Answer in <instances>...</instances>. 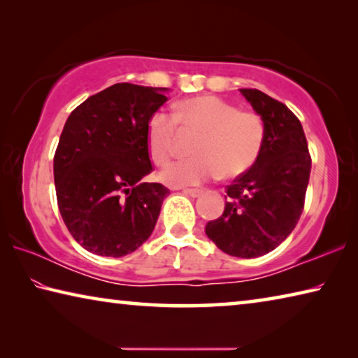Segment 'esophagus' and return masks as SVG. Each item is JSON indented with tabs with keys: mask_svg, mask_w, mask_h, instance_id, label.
Listing matches in <instances>:
<instances>
[{
	"mask_svg": "<svg viewBox=\"0 0 358 358\" xmlns=\"http://www.w3.org/2000/svg\"><path fill=\"white\" fill-rule=\"evenodd\" d=\"M185 192L191 197H199V196H202V194H203L202 189H185Z\"/></svg>",
	"mask_w": 358,
	"mask_h": 358,
	"instance_id": "34e87169",
	"label": "esophagus"
}]
</instances>
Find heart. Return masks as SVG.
Segmentation results:
<instances>
[{
    "mask_svg": "<svg viewBox=\"0 0 358 358\" xmlns=\"http://www.w3.org/2000/svg\"><path fill=\"white\" fill-rule=\"evenodd\" d=\"M178 126L201 137L192 147L196 157L161 172V180L172 186L201 185L217 175L237 178L257 161L265 142V123L257 112L241 110L220 96L202 94L178 102L173 117L162 110L151 113L147 147L157 166L173 157Z\"/></svg>",
    "mask_w": 358,
    "mask_h": 358,
    "instance_id": "heart-1",
    "label": "heart"
}]
</instances>
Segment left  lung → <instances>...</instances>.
Here are the masks:
<instances>
[{"mask_svg": "<svg viewBox=\"0 0 358 358\" xmlns=\"http://www.w3.org/2000/svg\"><path fill=\"white\" fill-rule=\"evenodd\" d=\"M241 94L265 123L262 151L250 171L227 186L222 215L205 234L222 252L259 257L273 251L299 222L311 173V156L300 120L282 102L259 90Z\"/></svg>", "mask_w": 358, "mask_h": 358, "instance_id": "8db88e82", "label": "left lung"}]
</instances>
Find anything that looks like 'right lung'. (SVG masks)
Listing matches in <instances>:
<instances>
[{
	"label": "right lung",
	"mask_w": 358,
	"mask_h": 358,
	"mask_svg": "<svg viewBox=\"0 0 358 358\" xmlns=\"http://www.w3.org/2000/svg\"><path fill=\"white\" fill-rule=\"evenodd\" d=\"M167 88L115 83L90 96L66 120L53 157L58 208L85 250L121 257L153 232L169 189L143 183L153 167L147 123Z\"/></svg>",
	"instance_id": "1"
}]
</instances>
